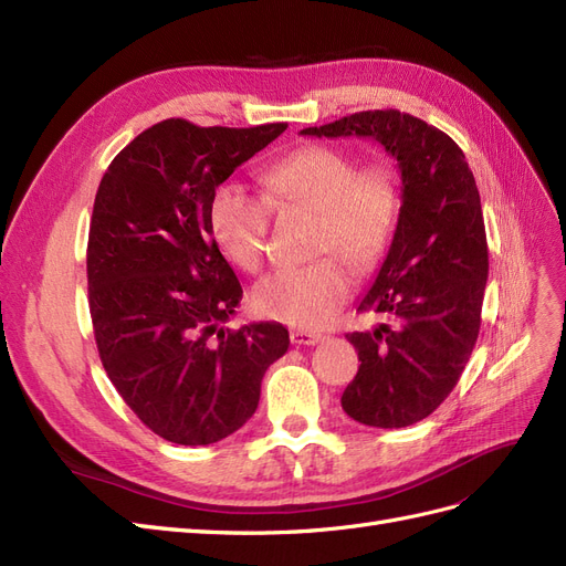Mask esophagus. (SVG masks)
<instances>
[{"instance_id":"1","label":"esophagus","mask_w":566,"mask_h":566,"mask_svg":"<svg viewBox=\"0 0 566 566\" xmlns=\"http://www.w3.org/2000/svg\"><path fill=\"white\" fill-rule=\"evenodd\" d=\"M290 342H293V345L314 347V345H318V342H323V335L312 333V331H293V333H290Z\"/></svg>"}]
</instances>
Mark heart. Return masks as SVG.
Returning <instances> with one entry per match:
<instances>
[{
	"label": "heart",
	"instance_id": "heart-1",
	"mask_svg": "<svg viewBox=\"0 0 566 566\" xmlns=\"http://www.w3.org/2000/svg\"><path fill=\"white\" fill-rule=\"evenodd\" d=\"M273 208H302L318 217L316 252H335L366 273L382 260L399 217V186L387 165L358 169L347 150L304 146L262 169ZM269 203L241 184H221L210 200L217 243L243 271H260L266 254ZM352 293V273L337 256L269 273L252 304L266 318L318 328Z\"/></svg>",
	"mask_w": 566,
	"mask_h": 566
}]
</instances>
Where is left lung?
Returning a JSON list of instances; mask_svg holds the SVG:
<instances>
[{
	"label": "left lung",
	"mask_w": 566,
	"mask_h": 566,
	"mask_svg": "<svg viewBox=\"0 0 566 566\" xmlns=\"http://www.w3.org/2000/svg\"><path fill=\"white\" fill-rule=\"evenodd\" d=\"M304 136H368L397 158L401 208L389 252L358 312L385 321L347 333L358 373L342 394L368 427L420 422L449 397L474 349L489 279L482 200L449 134L399 111H364Z\"/></svg>",
	"instance_id": "1"
}]
</instances>
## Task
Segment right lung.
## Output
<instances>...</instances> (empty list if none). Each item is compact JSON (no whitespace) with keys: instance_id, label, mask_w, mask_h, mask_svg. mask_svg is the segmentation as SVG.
Masks as SVG:
<instances>
[{"instance_id":"1","label":"right lung","mask_w":566,"mask_h":566,"mask_svg":"<svg viewBox=\"0 0 566 566\" xmlns=\"http://www.w3.org/2000/svg\"><path fill=\"white\" fill-rule=\"evenodd\" d=\"M285 129L163 119L119 150L98 184L87 281L101 364L136 418L181 447L241 430L266 368L290 345L281 323L221 328L243 287L210 224L217 186Z\"/></svg>"}]
</instances>
